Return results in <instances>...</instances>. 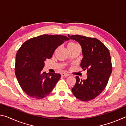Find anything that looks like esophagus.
Instances as JSON below:
<instances>
[{
	"label": "esophagus",
	"instance_id": "obj_1",
	"mask_svg": "<svg viewBox=\"0 0 126 126\" xmlns=\"http://www.w3.org/2000/svg\"><path fill=\"white\" fill-rule=\"evenodd\" d=\"M61 76H63V77H68V76H69V74H68V73H62Z\"/></svg>",
	"mask_w": 126,
	"mask_h": 126
}]
</instances>
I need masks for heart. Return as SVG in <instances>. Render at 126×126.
<instances>
[{"mask_svg":"<svg viewBox=\"0 0 126 126\" xmlns=\"http://www.w3.org/2000/svg\"><path fill=\"white\" fill-rule=\"evenodd\" d=\"M78 47H80L79 44L77 43H76L75 42H70L69 44L67 45V48L68 49H74L76 48H78Z\"/></svg>","mask_w":126,"mask_h":126,"instance_id":"b5f03b06","label":"heart"}]
</instances>
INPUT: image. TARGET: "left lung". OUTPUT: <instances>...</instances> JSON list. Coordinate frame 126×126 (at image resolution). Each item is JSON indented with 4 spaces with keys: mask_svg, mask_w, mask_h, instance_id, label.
Returning <instances> with one entry per match:
<instances>
[{
    "mask_svg": "<svg viewBox=\"0 0 126 126\" xmlns=\"http://www.w3.org/2000/svg\"><path fill=\"white\" fill-rule=\"evenodd\" d=\"M68 37L80 44L83 56L80 67L84 71L87 69L86 79H80L76 76L72 92L77 99L88 102L97 97L108 83L112 71L110 53L96 38L79 35H68Z\"/></svg>",
    "mask_w": 126,
    "mask_h": 126,
    "instance_id": "8db88e82",
    "label": "left lung"
}]
</instances>
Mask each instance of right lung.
<instances>
[{"instance_id": "1", "label": "right lung", "mask_w": 126, "mask_h": 126, "mask_svg": "<svg viewBox=\"0 0 126 126\" xmlns=\"http://www.w3.org/2000/svg\"><path fill=\"white\" fill-rule=\"evenodd\" d=\"M67 37L43 34L29 39L16 54L15 74L23 91L29 96L41 99L49 94L61 76L42 72L46 59L52 58L54 50Z\"/></svg>"}]
</instances>
